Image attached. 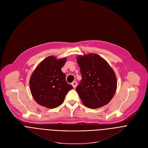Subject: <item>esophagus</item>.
<instances>
[{
	"label": "esophagus",
	"instance_id": "34e87169",
	"mask_svg": "<svg viewBox=\"0 0 148 148\" xmlns=\"http://www.w3.org/2000/svg\"><path fill=\"white\" fill-rule=\"evenodd\" d=\"M77 82H75V81H74V82H73V83H72V84H71V85L73 86V87H74V88H75L76 87V86H77Z\"/></svg>",
	"mask_w": 148,
	"mask_h": 148
}]
</instances>
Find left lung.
<instances>
[{"label": "left lung", "instance_id": "left-lung-1", "mask_svg": "<svg viewBox=\"0 0 148 148\" xmlns=\"http://www.w3.org/2000/svg\"><path fill=\"white\" fill-rule=\"evenodd\" d=\"M77 61L82 79L76 91L83 103L91 109L107 105L117 87L116 75L112 67L96 53L78 55Z\"/></svg>", "mask_w": 148, "mask_h": 148}]
</instances>
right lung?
I'll return each mask as SVG.
<instances>
[{
    "label": "right lung",
    "instance_id": "obj_1",
    "mask_svg": "<svg viewBox=\"0 0 148 148\" xmlns=\"http://www.w3.org/2000/svg\"><path fill=\"white\" fill-rule=\"evenodd\" d=\"M66 58L49 56L39 63L31 75L29 88L35 101L42 106L53 109L61 105L67 93L73 87L68 84L61 68Z\"/></svg>",
    "mask_w": 148,
    "mask_h": 148
}]
</instances>
